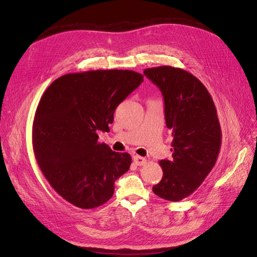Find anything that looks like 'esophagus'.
I'll use <instances>...</instances> for the list:
<instances>
[{"instance_id": "obj_1", "label": "esophagus", "mask_w": 257, "mask_h": 257, "mask_svg": "<svg viewBox=\"0 0 257 257\" xmlns=\"http://www.w3.org/2000/svg\"><path fill=\"white\" fill-rule=\"evenodd\" d=\"M133 160L135 162V164L138 165V166H143V165H145L146 163H147V160L145 158H143V157H139V155H134Z\"/></svg>"}]
</instances>
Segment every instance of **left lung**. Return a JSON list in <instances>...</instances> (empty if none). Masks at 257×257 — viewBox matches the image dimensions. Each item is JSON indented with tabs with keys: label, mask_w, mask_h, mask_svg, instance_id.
I'll use <instances>...</instances> for the list:
<instances>
[{
	"label": "left lung",
	"mask_w": 257,
	"mask_h": 257,
	"mask_svg": "<svg viewBox=\"0 0 257 257\" xmlns=\"http://www.w3.org/2000/svg\"><path fill=\"white\" fill-rule=\"evenodd\" d=\"M144 74L162 92L166 126L174 137L173 159L160 161L163 178L152 190L163 199L182 200L204 182L219 155L215 106L205 85L181 68L159 66Z\"/></svg>",
	"instance_id": "left-lung-1"
}]
</instances>
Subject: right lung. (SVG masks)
<instances>
[{
    "mask_svg": "<svg viewBox=\"0 0 257 257\" xmlns=\"http://www.w3.org/2000/svg\"><path fill=\"white\" fill-rule=\"evenodd\" d=\"M133 71L67 74L43 94L33 122V149L45 178L68 203L92 209L105 204L114 182L130 169L128 153L98 143L115 108L144 81Z\"/></svg>",
    "mask_w": 257,
    "mask_h": 257,
    "instance_id": "1",
    "label": "right lung"
}]
</instances>
